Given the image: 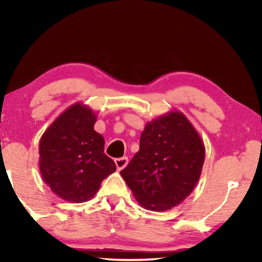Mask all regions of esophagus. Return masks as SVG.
Listing matches in <instances>:
<instances>
[{
  "label": "esophagus",
  "mask_w": 262,
  "mask_h": 262,
  "mask_svg": "<svg viewBox=\"0 0 262 262\" xmlns=\"http://www.w3.org/2000/svg\"><path fill=\"white\" fill-rule=\"evenodd\" d=\"M114 163H116L117 169L118 170H121V169H124V168L127 166L128 159H127V157H125V156L124 157H119V159L114 160Z\"/></svg>",
  "instance_id": "esophagus-1"
}]
</instances>
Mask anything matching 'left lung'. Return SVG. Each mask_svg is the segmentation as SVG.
Listing matches in <instances>:
<instances>
[{
    "label": "left lung",
    "mask_w": 262,
    "mask_h": 262,
    "mask_svg": "<svg viewBox=\"0 0 262 262\" xmlns=\"http://www.w3.org/2000/svg\"><path fill=\"white\" fill-rule=\"evenodd\" d=\"M204 160L198 131L184 113L170 111L146 123L138 152L120 174L142 207L167 211L191 194Z\"/></svg>",
    "instance_id": "1"
}]
</instances>
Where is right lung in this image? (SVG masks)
<instances>
[{
  "label": "right lung",
  "mask_w": 262,
  "mask_h": 262,
  "mask_svg": "<svg viewBox=\"0 0 262 262\" xmlns=\"http://www.w3.org/2000/svg\"><path fill=\"white\" fill-rule=\"evenodd\" d=\"M96 114L76 102L46 128L39 142V170L45 184L66 202L84 203L99 191L116 163L103 152L105 139L94 130Z\"/></svg>",
  "instance_id": "obj_1"
}]
</instances>
